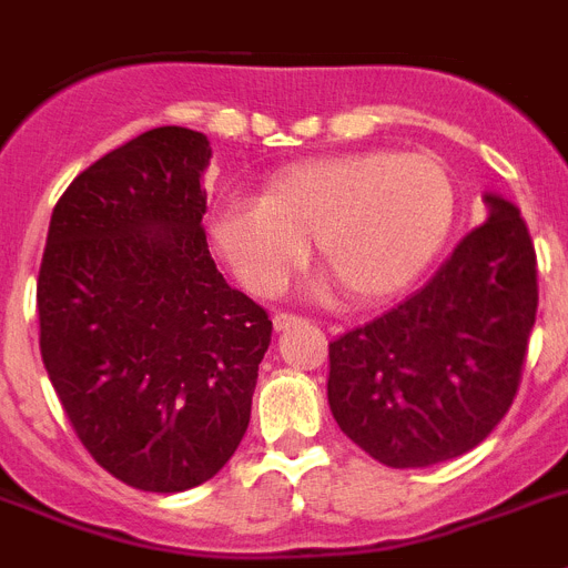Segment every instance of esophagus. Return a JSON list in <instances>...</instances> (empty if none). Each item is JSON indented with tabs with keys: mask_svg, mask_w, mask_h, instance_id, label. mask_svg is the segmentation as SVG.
<instances>
[{
	"mask_svg": "<svg viewBox=\"0 0 568 568\" xmlns=\"http://www.w3.org/2000/svg\"><path fill=\"white\" fill-rule=\"evenodd\" d=\"M273 324H275V331H290V327H295V324H302V318L293 316V313H275Z\"/></svg>",
	"mask_w": 568,
	"mask_h": 568,
	"instance_id": "34e87169",
	"label": "esophagus"
}]
</instances>
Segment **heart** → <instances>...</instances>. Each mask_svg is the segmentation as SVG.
I'll use <instances>...</instances> for the list:
<instances>
[{"instance_id":"1","label":"heart","mask_w":568,"mask_h":568,"mask_svg":"<svg viewBox=\"0 0 568 568\" xmlns=\"http://www.w3.org/2000/svg\"><path fill=\"white\" fill-rule=\"evenodd\" d=\"M454 183L436 160L387 149L304 160L266 181L258 203L230 201L212 237L252 293L278 295L307 261L344 310L408 290L454 224Z\"/></svg>"}]
</instances>
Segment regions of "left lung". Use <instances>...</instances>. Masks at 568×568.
<instances>
[{
    "instance_id": "8db88e82",
    "label": "left lung",
    "mask_w": 568,
    "mask_h": 568,
    "mask_svg": "<svg viewBox=\"0 0 568 568\" xmlns=\"http://www.w3.org/2000/svg\"><path fill=\"white\" fill-rule=\"evenodd\" d=\"M423 290L331 342L327 402L338 428L390 468L477 448L520 387L537 316V255L515 203L486 197Z\"/></svg>"
}]
</instances>
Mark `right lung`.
I'll return each instance as SVG.
<instances>
[{
	"instance_id": "right-lung-1",
	"label": "right lung",
	"mask_w": 568,
	"mask_h": 568,
	"mask_svg": "<svg viewBox=\"0 0 568 568\" xmlns=\"http://www.w3.org/2000/svg\"><path fill=\"white\" fill-rule=\"evenodd\" d=\"M210 158L183 125L129 140L62 192L42 252L48 379L85 450L140 491H186L230 463L273 336L206 246Z\"/></svg>"
}]
</instances>
